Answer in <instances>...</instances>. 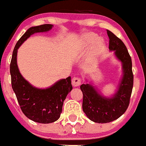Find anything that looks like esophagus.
<instances>
[{
    "label": "esophagus",
    "mask_w": 146,
    "mask_h": 146,
    "mask_svg": "<svg viewBox=\"0 0 146 146\" xmlns=\"http://www.w3.org/2000/svg\"><path fill=\"white\" fill-rule=\"evenodd\" d=\"M81 84V80L79 78H73L72 79V85H73V87H78Z\"/></svg>",
    "instance_id": "34e87169"
}]
</instances>
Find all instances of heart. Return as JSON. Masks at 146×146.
<instances>
[{
    "instance_id": "b5f03b06",
    "label": "heart",
    "mask_w": 146,
    "mask_h": 146,
    "mask_svg": "<svg viewBox=\"0 0 146 146\" xmlns=\"http://www.w3.org/2000/svg\"><path fill=\"white\" fill-rule=\"evenodd\" d=\"M83 41L87 45H90L95 42L94 50L96 51H100L104 47V42L101 38H98V36L95 34L90 33L85 35L83 38Z\"/></svg>"
}]
</instances>
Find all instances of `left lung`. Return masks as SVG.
Listing matches in <instances>:
<instances>
[{
    "label": "left lung",
    "instance_id": "1",
    "mask_svg": "<svg viewBox=\"0 0 146 146\" xmlns=\"http://www.w3.org/2000/svg\"><path fill=\"white\" fill-rule=\"evenodd\" d=\"M110 39L109 49L114 51L121 63L122 77L115 93L104 96L91 82L80 85L83 94L82 110L88 119L96 123H105L116 120L127 110L133 89V75L131 58L123 42L111 31L107 30Z\"/></svg>",
    "mask_w": 146,
    "mask_h": 146
}]
</instances>
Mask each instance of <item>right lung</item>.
Segmentation results:
<instances>
[{
    "label": "right lung",
    "mask_w": 146,
    "mask_h": 146,
    "mask_svg": "<svg viewBox=\"0 0 146 146\" xmlns=\"http://www.w3.org/2000/svg\"><path fill=\"white\" fill-rule=\"evenodd\" d=\"M53 25L32 27L17 41L10 66L11 84L22 111L31 120L41 123H49L59 119L64 102L72 90L70 77L61 79L47 88H38L23 78L17 64V50L31 35L51 30Z\"/></svg>",
    "instance_id": "obj_1"
}]
</instances>
